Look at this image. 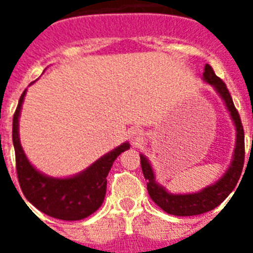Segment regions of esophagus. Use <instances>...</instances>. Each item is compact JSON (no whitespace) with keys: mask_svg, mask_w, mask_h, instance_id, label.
Wrapping results in <instances>:
<instances>
[{"mask_svg":"<svg viewBox=\"0 0 253 253\" xmlns=\"http://www.w3.org/2000/svg\"><path fill=\"white\" fill-rule=\"evenodd\" d=\"M129 139L133 146H139L143 142V131L139 128H131L129 131Z\"/></svg>","mask_w":253,"mask_h":253,"instance_id":"esophagus-1","label":"esophagus"}]
</instances>
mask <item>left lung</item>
Returning a JSON list of instances; mask_svg holds the SVG:
<instances>
[{
	"instance_id": "8db88e82",
	"label": "left lung",
	"mask_w": 253,
	"mask_h": 253,
	"mask_svg": "<svg viewBox=\"0 0 253 253\" xmlns=\"http://www.w3.org/2000/svg\"><path fill=\"white\" fill-rule=\"evenodd\" d=\"M203 81L213 86L215 92L220 96L236 128V144H234L233 156L222 177L200 191L172 194L156 180V173H154L151 162L144 154L140 153V165H142L143 175L147 180L149 196L163 211L176 216L199 215V214L210 211L222 204L236 187L237 182L240 180L241 172H242L243 162H245V131L241 123L240 114L234 107L231 93L228 91L224 82L216 77L213 68L209 64H205Z\"/></svg>"
}]
</instances>
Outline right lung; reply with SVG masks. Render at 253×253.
I'll list each match as a JSON object with an SVG mask.
<instances>
[{"label":"right lung","mask_w":253,"mask_h":253,"mask_svg":"<svg viewBox=\"0 0 253 253\" xmlns=\"http://www.w3.org/2000/svg\"><path fill=\"white\" fill-rule=\"evenodd\" d=\"M34 82H31L33 84ZM29 84V86H30ZM26 90L19 100L12 122V142L16 156V171L22 193L31 204L44 214L62 220H81L95 213L104 203L107 175L120 153L130 148L125 142L99 160L67 177H53L35 169L22 149L19 119Z\"/></svg>","instance_id":"1"}]
</instances>
